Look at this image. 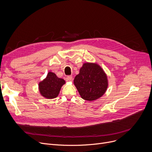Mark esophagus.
Here are the masks:
<instances>
[{"label": "esophagus", "instance_id": "34e87169", "mask_svg": "<svg viewBox=\"0 0 152 152\" xmlns=\"http://www.w3.org/2000/svg\"><path fill=\"white\" fill-rule=\"evenodd\" d=\"M66 79H67V81H73V76H68L66 77Z\"/></svg>", "mask_w": 152, "mask_h": 152}]
</instances>
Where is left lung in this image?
<instances>
[{
  "label": "left lung",
  "instance_id": "1",
  "mask_svg": "<svg viewBox=\"0 0 152 152\" xmlns=\"http://www.w3.org/2000/svg\"><path fill=\"white\" fill-rule=\"evenodd\" d=\"M74 84L81 97L88 101L102 97L108 87L107 76L101 67L97 64L87 63L79 70Z\"/></svg>",
  "mask_w": 152,
  "mask_h": 152
}]
</instances>
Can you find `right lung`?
<instances>
[{
	"mask_svg": "<svg viewBox=\"0 0 152 152\" xmlns=\"http://www.w3.org/2000/svg\"><path fill=\"white\" fill-rule=\"evenodd\" d=\"M65 83L63 79L58 77L55 73L49 72L47 77L39 84V91L47 99H53L58 96L61 86Z\"/></svg>",
	"mask_w": 152,
	"mask_h": 152,
	"instance_id": "right-lung-1",
	"label": "right lung"
}]
</instances>
